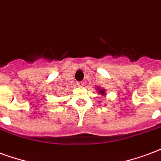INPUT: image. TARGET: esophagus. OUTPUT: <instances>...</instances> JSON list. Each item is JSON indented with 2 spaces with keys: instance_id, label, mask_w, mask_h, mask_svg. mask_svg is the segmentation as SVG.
Wrapping results in <instances>:
<instances>
[{
  "instance_id": "obj_1",
  "label": "esophagus",
  "mask_w": 161,
  "mask_h": 161,
  "mask_svg": "<svg viewBox=\"0 0 161 161\" xmlns=\"http://www.w3.org/2000/svg\"><path fill=\"white\" fill-rule=\"evenodd\" d=\"M77 86L78 87H83L84 85V82H77Z\"/></svg>"
}]
</instances>
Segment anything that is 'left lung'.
<instances>
[{
	"mask_svg": "<svg viewBox=\"0 0 161 161\" xmlns=\"http://www.w3.org/2000/svg\"><path fill=\"white\" fill-rule=\"evenodd\" d=\"M99 93H101L102 95H104L105 91H104V90H99Z\"/></svg>",
	"mask_w": 161,
	"mask_h": 161,
	"instance_id": "1",
	"label": "left lung"
}]
</instances>
